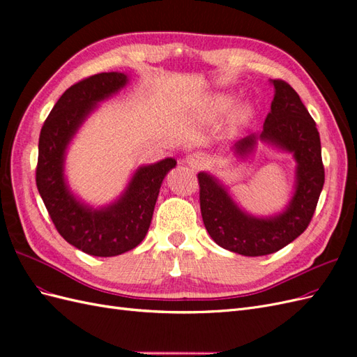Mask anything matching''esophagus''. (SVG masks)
<instances>
[{"label":"esophagus","instance_id":"esophagus-1","mask_svg":"<svg viewBox=\"0 0 357 357\" xmlns=\"http://www.w3.org/2000/svg\"><path fill=\"white\" fill-rule=\"evenodd\" d=\"M186 162H188V165H189L192 169H199V168H202L205 164H207V156H205L202 152H195V153H190V155L186 158Z\"/></svg>","mask_w":357,"mask_h":357}]
</instances>
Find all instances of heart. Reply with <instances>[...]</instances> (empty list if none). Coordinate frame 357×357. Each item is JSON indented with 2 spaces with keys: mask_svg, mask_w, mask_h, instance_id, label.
<instances>
[{
  "mask_svg": "<svg viewBox=\"0 0 357 357\" xmlns=\"http://www.w3.org/2000/svg\"><path fill=\"white\" fill-rule=\"evenodd\" d=\"M229 105V98L226 95H214L208 101V109L211 113H222ZM247 116V109L245 107H236L234 112V119L235 121H243V119Z\"/></svg>",
  "mask_w": 357,
  "mask_h": 357,
  "instance_id": "b5f03b06",
  "label": "heart"
}]
</instances>
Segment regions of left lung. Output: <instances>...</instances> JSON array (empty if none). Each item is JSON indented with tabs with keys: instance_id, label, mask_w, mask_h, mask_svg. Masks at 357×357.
Here are the masks:
<instances>
[{
	"instance_id": "left-lung-1",
	"label": "left lung",
	"mask_w": 357,
	"mask_h": 357,
	"mask_svg": "<svg viewBox=\"0 0 357 357\" xmlns=\"http://www.w3.org/2000/svg\"><path fill=\"white\" fill-rule=\"evenodd\" d=\"M275 95L261 139L294 153L296 190L284 213L273 219H256L243 213L214 177L199 172V205L205 228L220 247L244 256H264L278 252L304 232L316 211L325 183L320 135L316 122L299 95L282 79L273 80ZM250 135L235 144V152L245 155L253 149Z\"/></svg>"
}]
</instances>
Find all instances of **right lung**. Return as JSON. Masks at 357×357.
Returning <instances> with one entry per match:
<instances>
[{
	"instance_id": "add662e5",
	"label": "right lung",
	"mask_w": 357,
	"mask_h": 357,
	"mask_svg": "<svg viewBox=\"0 0 357 357\" xmlns=\"http://www.w3.org/2000/svg\"><path fill=\"white\" fill-rule=\"evenodd\" d=\"M126 80L123 73H100L73 84L52 109L38 139L40 197L62 238L92 256L122 255L144 240L162 180L177 164L168 158L142 167L123 197L102 210L88 208L68 192L62 172L67 144L96 102L123 88Z\"/></svg>"
}]
</instances>
